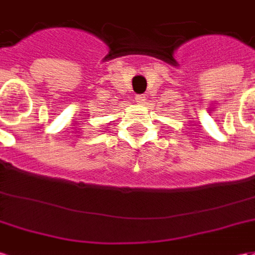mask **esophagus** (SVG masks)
<instances>
[{
    "label": "esophagus",
    "mask_w": 255,
    "mask_h": 255,
    "mask_svg": "<svg viewBox=\"0 0 255 255\" xmlns=\"http://www.w3.org/2000/svg\"><path fill=\"white\" fill-rule=\"evenodd\" d=\"M135 102H136L138 105H145V103H146V96H145V95H139V96L135 98Z\"/></svg>",
    "instance_id": "1"
}]
</instances>
